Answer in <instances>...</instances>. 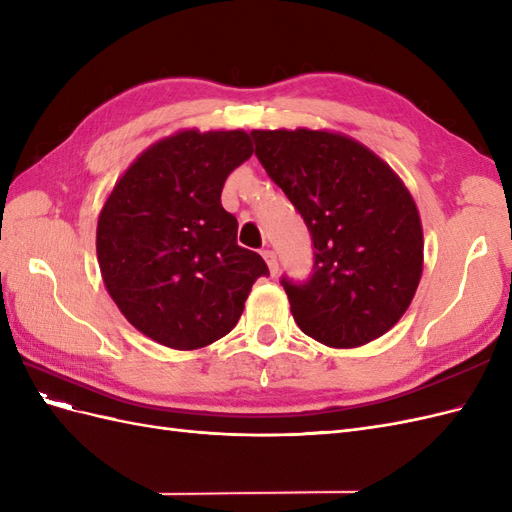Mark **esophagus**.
<instances>
[{
	"instance_id": "1",
	"label": "esophagus",
	"mask_w": 512,
	"mask_h": 512,
	"mask_svg": "<svg viewBox=\"0 0 512 512\" xmlns=\"http://www.w3.org/2000/svg\"><path fill=\"white\" fill-rule=\"evenodd\" d=\"M262 258L267 260L271 275H277V271H280V262H277V254L273 250H265V252H262Z\"/></svg>"
}]
</instances>
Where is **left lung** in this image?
<instances>
[{
	"label": "left lung",
	"instance_id": "1",
	"mask_svg": "<svg viewBox=\"0 0 512 512\" xmlns=\"http://www.w3.org/2000/svg\"><path fill=\"white\" fill-rule=\"evenodd\" d=\"M256 158L301 213L314 273L282 277L299 329L329 348L374 342L406 314L423 273V226L393 168L350 136L252 130Z\"/></svg>",
	"mask_w": 512,
	"mask_h": 512
}]
</instances>
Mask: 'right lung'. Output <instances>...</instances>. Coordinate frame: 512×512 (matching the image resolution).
Instances as JSON below:
<instances>
[{"label": "right lung", "instance_id": "1", "mask_svg": "<svg viewBox=\"0 0 512 512\" xmlns=\"http://www.w3.org/2000/svg\"><path fill=\"white\" fill-rule=\"evenodd\" d=\"M243 130H181L138 156L100 211L104 286L134 329L175 350L205 348L239 322L267 262L237 245L226 177L252 156Z\"/></svg>", "mask_w": 512, "mask_h": 512}]
</instances>
